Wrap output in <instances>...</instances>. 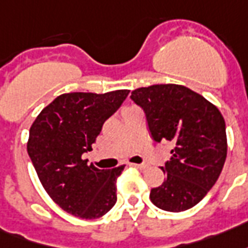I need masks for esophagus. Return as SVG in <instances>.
Wrapping results in <instances>:
<instances>
[{"label":"esophagus","instance_id":"esophagus-1","mask_svg":"<svg viewBox=\"0 0 248 248\" xmlns=\"http://www.w3.org/2000/svg\"><path fill=\"white\" fill-rule=\"evenodd\" d=\"M132 166H135V168H137V169H141V170H144V169H146L148 168V165L146 164H131Z\"/></svg>","mask_w":248,"mask_h":248}]
</instances>
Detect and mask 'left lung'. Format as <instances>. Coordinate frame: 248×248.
Listing matches in <instances>:
<instances>
[{"mask_svg":"<svg viewBox=\"0 0 248 248\" xmlns=\"http://www.w3.org/2000/svg\"><path fill=\"white\" fill-rule=\"evenodd\" d=\"M145 113L156 142H170L171 157L161 166L165 181L151 201L171 213L196 206L216 185L227 155L226 124L219 109L200 93L178 84H155L132 91Z\"/></svg>","mask_w":248,"mask_h":248,"instance_id":"1","label":"left lung"}]
</instances>
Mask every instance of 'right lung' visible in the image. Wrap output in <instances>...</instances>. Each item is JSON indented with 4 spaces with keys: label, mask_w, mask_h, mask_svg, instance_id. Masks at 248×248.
Wrapping results in <instances>:
<instances>
[{
    "label": "right lung",
    "mask_w": 248,
    "mask_h": 248,
    "mask_svg": "<svg viewBox=\"0 0 248 248\" xmlns=\"http://www.w3.org/2000/svg\"><path fill=\"white\" fill-rule=\"evenodd\" d=\"M129 91L63 93L43 108L29 133L28 153L51 200L83 219L104 216L115 206L116 180L124 166L97 169L83 160L108 117Z\"/></svg>",
    "instance_id": "right-lung-1"
}]
</instances>
